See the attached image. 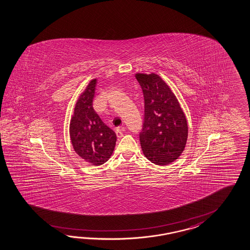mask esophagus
I'll use <instances>...</instances> for the list:
<instances>
[{"label":"esophagus","mask_w":250,"mask_h":250,"mask_svg":"<svg viewBox=\"0 0 250 250\" xmlns=\"http://www.w3.org/2000/svg\"><path fill=\"white\" fill-rule=\"evenodd\" d=\"M125 128L124 127V126H119V127H117L116 128V135L118 136V137H122V136H124V132H125Z\"/></svg>","instance_id":"34e87169"}]
</instances>
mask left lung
<instances>
[{
	"instance_id": "obj_1",
	"label": "left lung",
	"mask_w": 250,
	"mask_h": 250,
	"mask_svg": "<svg viewBox=\"0 0 250 250\" xmlns=\"http://www.w3.org/2000/svg\"><path fill=\"white\" fill-rule=\"evenodd\" d=\"M142 88L145 116L140 145L150 162L167 166L185 150L188 126L185 113L168 84L155 73H136Z\"/></svg>"
}]
</instances>
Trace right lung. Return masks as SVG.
I'll return each mask as SVG.
<instances>
[{
	"instance_id": "right-lung-1",
	"label": "right lung",
	"mask_w": 250,
	"mask_h": 250,
	"mask_svg": "<svg viewBox=\"0 0 250 250\" xmlns=\"http://www.w3.org/2000/svg\"><path fill=\"white\" fill-rule=\"evenodd\" d=\"M96 83V79L89 82L75 103L69 134L77 155L93 166H101L113 155L116 135L93 107Z\"/></svg>"
}]
</instances>
